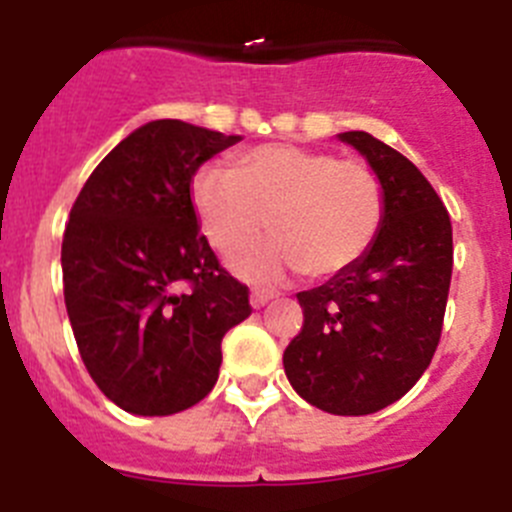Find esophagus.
<instances>
[{"mask_svg": "<svg viewBox=\"0 0 512 512\" xmlns=\"http://www.w3.org/2000/svg\"><path fill=\"white\" fill-rule=\"evenodd\" d=\"M274 297H277V292H271V289H261V287L251 289V305L253 307H264L266 302L274 300Z\"/></svg>", "mask_w": 512, "mask_h": 512, "instance_id": "34e87169", "label": "esophagus"}]
</instances>
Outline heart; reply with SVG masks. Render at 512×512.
Returning a JSON list of instances; mask_svg holds the SVG:
<instances>
[{"label":"heart","mask_w":512,"mask_h":512,"mask_svg":"<svg viewBox=\"0 0 512 512\" xmlns=\"http://www.w3.org/2000/svg\"><path fill=\"white\" fill-rule=\"evenodd\" d=\"M192 205L207 241L235 256L271 225L274 241L235 261V271L274 282L302 269L315 279L351 269L374 246L387 212L384 184L361 158L266 143L235 156L233 169L205 166Z\"/></svg>","instance_id":"1"}]
</instances>
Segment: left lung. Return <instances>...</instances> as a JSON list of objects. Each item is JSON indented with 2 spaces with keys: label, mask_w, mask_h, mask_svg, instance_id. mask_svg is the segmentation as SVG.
<instances>
[{
  "label": "left lung",
  "mask_w": 512,
  "mask_h": 512,
  "mask_svg": "<svg viewBox=\"0 0 512 512\" xmlns=\"http://www.w3.org/2000/svg\"><path fill=\"white\" fill-rule=\"evenodd\" d=\"M379 174L387 212L351 269L297 295L302 330L284 348L297 395L333 415H369L423 377L441 341L454 241L431 182L364 130L341 133Z\"/></svg>",
  "instance_id": "1"
}]
</instances>
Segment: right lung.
Instances as JSON below:
<instances>
[{
	"label": "right lung",
	"instance_id": "add662e5",
	"mask_svg": "<svg viewBox=\"0 0 512 512\" xmlns=\"http://www.w3.org/2000/svg\"><path fill=\"white\" fill-rule=\"evenodd\" d=\"M182 120H153L112 148L63 230V300L89 377L133 415L205 400L220 343L251 315L248 287L220 266L197 225L192 184L238 143Z\"/></svg>",
	"mask_w": 512,
	"mask_h": 512
}]
</instances>
